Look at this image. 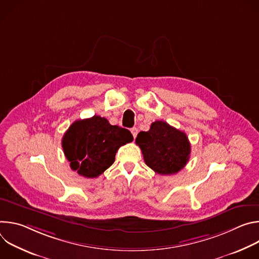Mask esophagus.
<instances>
[{"label": "esophagus", "mask_w": 259, "mask_h": 259, "mask_svg": "<svg viewBox=\"0 0 259 259\" xmlns=\"http://www.w3.org/2000/svg\"><path fill=\"white\" fill-rule=\"evenodd\" d=\"M131 133H132V135H133V137L135 138L136 136H137V133H138V129L136 128V127H134V128H132L131 129Z\"/></svg>", "instance_id": "obj_1"}]
</instances>
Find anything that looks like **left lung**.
Segmentation results:
<instances>
[{
	"instance_id": "left-lung-1",
	"label": "left lung",
	"mask_w": 259,
	"mask_h": 259,
	"mask_svg": "<svg viewBox=\"0 0 259 259\" xmlns=\"http://www.w3.org/2000/svg\"><path fill=\"white\" fill-rule=\"evenodd\" d=\"M135 142L145 164L158 174H175L189 162L191 143L187 134L164 121H156L149 131L139 132Z\"/></svg>"
}]
</instances>
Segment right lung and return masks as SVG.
<instances>
[{
	"instance_id": "add662e5",
	"label": "right lung",
	"mask_w": 259,
	"mask_h": 259,
	"mask_svg": "<svg viewBox=\"0 0 259 259\" xmlns=\"http://www.w3.org/2000/svg\"><path fill=\"white\" fill-rule=\"evenodd\" d=\"M132 140L129 130L93 116L70 125L62 137V149L73 171L94 178L113 165L119 147Z\"/></svg>"
}]
</instances>
